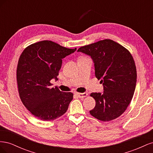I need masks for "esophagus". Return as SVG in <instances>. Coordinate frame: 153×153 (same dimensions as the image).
I'll list each match as a JSON object with an SVG mask.
<instances>
[{
  "mask_svg": "<svg viewBox=\"0 0 153 153\" xmlns=\"http://www.w3.org/2000/svg\"><path fill=\"white\" fill-rule=\"evenodd\" d=\"M75 94L78 97V98H85V97H86L88 95L87 92H83V93H76Z\"/></svg>",
  "mask_w": 153,
  "mask_h": 153,
  "instance_id": "1",
  "label": "esophagus"
}]
</instances>
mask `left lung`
I'll return each mask as SVG.
<instances>
[{"mask_svg": "<svg viewBox=\"0 0 153 153\" xmlns=\"http://www.w3.org/2000/svg\"><path fill=\"white\" fill-rule=\"evenodd\" d=\"M77 52L91 57L95 76L103 86V92L91 94L96 101L91 115L102 121L117 118L130 103L135 90L137 71L131 53L111 39L82 47Z\"/></svg>", "mask_w": 153, "mask_h": 153, "instance_id": "obj_1", "label": "left lung"}]
</instances>
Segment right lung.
Segmentation results:
<instances>
[{"mask_svg": "<svg viewBox=\"0 0 153 153\" xmlns=\"http://www.w3.org/2000/svg\"><path fill=\"white\" fill-rule=\"evenodd\" d=\"M76 50L45 40L23 51L16 70L18 92L23 104L35 117L52 121L66 113L73 94L52 87L50 81L58 80L62 59Z\"/></svg>", "mask_w": 153, "mask_h": 153, "instance_id": "right-lung-1", "label": "right lung"}]
</instances>
